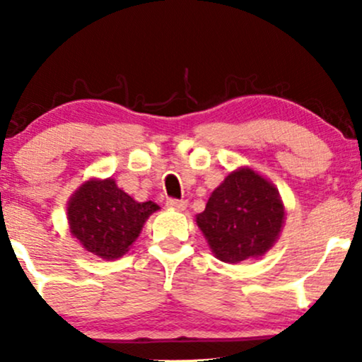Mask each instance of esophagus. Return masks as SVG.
<instances>
[{"label":"esophagus","instance_id":"1","mask_svg":"<svg viewBox=\"0 0 362 362\" xmlns=\"http://www.w3.org/2000/svg\"><path fill=\"white\" fill-rule=\"evenodd\" d=\"M167 206L170 209H175V211H184L187 207V201H177V199H168Z\"/></svg>","mask_w":362,"mask_h":362}]
</instances>
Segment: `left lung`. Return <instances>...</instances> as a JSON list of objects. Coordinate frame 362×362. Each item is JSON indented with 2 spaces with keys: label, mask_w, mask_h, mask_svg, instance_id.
<instances>
[{
  "label": "left lung",
  "mask_w": 362,
  "mask_h": 362,
  "mask_svg": "<svg viewBox=\"0 0 362 362\" xmlns=\"http://www.w3.org/2000/svg\"><path fill=\"white\" fill-rule=\"evenodd\" d=\"M286 207L279 190L250 167L228 173L195 216L199 230L218 260L238 264L260 259L279 240Z\"/></svg>",
  "instance_id": "8db88e82"
}]
</instances>
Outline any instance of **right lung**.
<instances>
[{
  "label": "right lung",
  "instance_id": "1",
  "mask_svg": "<svg viewBox=\"0 0 362 362\" xmlns=\"http://www.w3.org/2000/svg\"><path fill=\"white\" fill-rule=\"evenodd\" d=\"M160 206L138 202L119 189L112 177L83 182L66 206L69 231L86 252L103 260L126 255L144 223Z\"/></svg>",
  "mask_w": 362,
  "mask_h": 362
}]
</instances>
